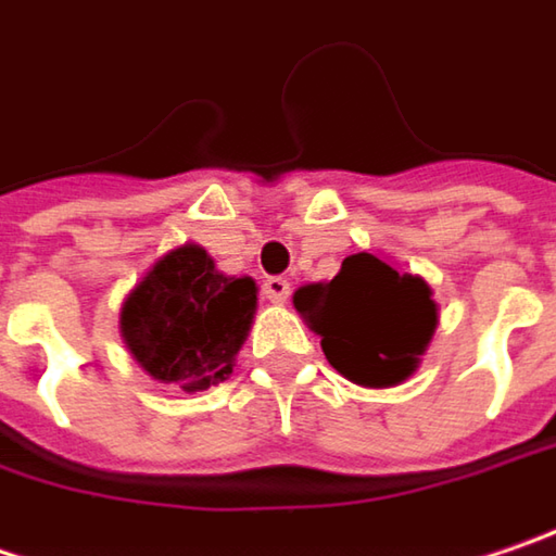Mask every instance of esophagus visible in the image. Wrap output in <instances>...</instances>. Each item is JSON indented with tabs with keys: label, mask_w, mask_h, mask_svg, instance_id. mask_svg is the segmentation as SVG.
I'll return each instance as SVG.
<instances>
[{
	"label": "esophagus",
	"mask_w": 556,
	"mask_h": 556,
	"mask_svg": "<svg viewBox=\"0 0 556 556\" xmlns=\"http://www.w3.org/2000/svg\"><path fill=\"white\" fill-rule=\"evenodd\" d=\"M261 292H264V299L267 302H274V305H282L286 299H289V279L286 277H267L261 282Z\"/></svg>",
	"instance_id": "1"
}]
</instances>
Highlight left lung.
Segmentation results:
<instances>
[{
	"label": "left lung",
	"mask_w": 556,
	"mask_h": 556,
	"mask_svg": "<svg viewBox=\"0 0 556 556\" xmlns=\"http://www.w3.org/2000/svg\"><path fill=\"white\" fill-rule=\"evenodd\" d=\"M295 308L320 337L327 362L362 387H393L418 368L438 327L428 282L380 257L349 254L330 282L295 292Z\"/></svg>",
	"instance_id": "left-lung-1"
}]
</instances>
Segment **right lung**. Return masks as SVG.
Segmentation results:
<instances>
[{
  "instance_id": "1",
  "label": "right lung",
  "mask_w": 556,
  "mask_h": 556,
  "mask_svg": "<svg viewBox=\"0 0 556 556\" xmlns=\"http://www.w3.org/2000/svg\"><path fill=\"white\" fill-rule=\"evenodd\" d=\"M254 308V279L223 277L204 248L181 245L135 286L118 324L150 377L194 393L232 375Z\"/></svg>"
}]
</instances>
